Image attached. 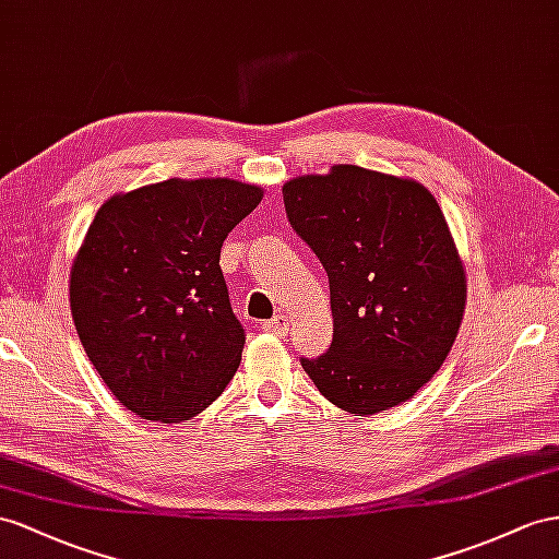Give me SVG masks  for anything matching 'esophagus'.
I'll return each instance as SVG.
<instances>
[{"label": "esophagus", "instance_id": "esophagus-1", "mask_svg": "<svg viewBox=\"0 0 559 559\" xmlns=\"http://www.w3.org/2000/svg\"><path fill=\"white\" fill-rule=\"evenodd\" d=\"M264 331L274 333V335H285V333H288V319H285V317L271 319V321L264 323Z\"/></svg>", "mask_w": 559, "mask_h": 559}]
</instances>
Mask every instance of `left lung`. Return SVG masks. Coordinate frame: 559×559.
Masks as SVG:
<instances>
[{"label": "left lung", "mask_w": 559, "mask_h": 559, "mask_svg": "<svg viewBox=\"0 0 559 559\" xmlns=\"http://www.w3.org/2000/svg\"><path fill=\"white\" fill-rule=\"evenodd\" d=\"M295 231L331 283L333 345L302 368L347 413L408 402L447 361L467 299L465 264L425 186L333 165L283 183Z\"/></svg>", "instance_id": "8db88e82"}]
</instances>
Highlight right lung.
<instances>
[{
    "label": "right lung",
    "instance_id": "1",
    "mask_svg": "<svg viewBox=\"0 0 559 559\" xmlns=\"http://www.w3.org/2000/svg\"><path fill=\"white\" fill-rule=\"evenodd\" d=\"M262 195L226 177L167 179L98 207L70 269V311L90 361L134 416L189 420L234 378L246 333L219 252Z\"/></svg>",
    "mask_w": 559,
    "mask_h": 559
}]
</instances>
